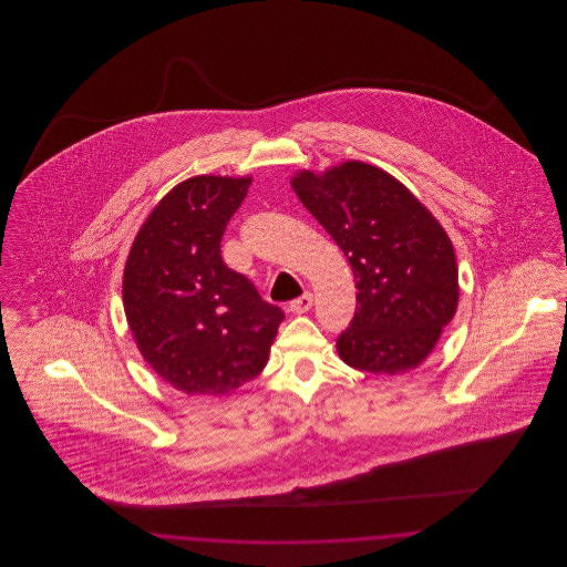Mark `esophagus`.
Instances as JSON below:
<instances>
[{
  "label": "esophagus",
  "instance_id": "obj_1",
  "mask_svg": "<svg viewBox=\"0 0 567 567\" xmlns=\"http://www.w3.org/2000/svg\"><path fill=\"white\" fill-rule=\"evenodd\" d=\"M312 301H315V297H312V293H303V296L297 297V299H293L291 301V312H296V315H303V312H308L310 308H312Z\"/></svg>",
  "mask_w": 567,
  "mask_h": 567
}]
</instances>
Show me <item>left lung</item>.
I'll use <instances>...</instances> for the list:
<instances>
[{"instance_id": "8db88e82", "label": "left lung", "mask_w": 567, "mask_h": 567, "mask_svg": "<svg viewBox=\"0 0 567 567\" xmlns=\"http://www.w3.org/2000/svg\"><path fill=\"white\" fill-rule=\"evenodd\" d=\"M291 185L354 274V317L338 338L342 361L389 377L416 368L457 310V259L442 225L400 181L368 163H342L321 176L299 172Z\"/></svg>"}]
</instances>
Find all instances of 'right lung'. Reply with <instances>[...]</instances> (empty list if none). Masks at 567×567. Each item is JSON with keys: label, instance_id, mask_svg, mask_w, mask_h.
Wrapping results in <instances>:
<instances>
[{"label": "right lung", "instance_id": "add662e5", "mask_svg": "<svg viewBox=\"0 0 567 567\" xmlns=\"http://www.w3.org/2000/svg\"><path fill=\"white\" fill-rule=\"evenodd\" d=\"M250 178L195 176L135 236L123 306L148 365L187 395H225L257 377L285 312L227 268L220 240Z\"/></svg>", "mask_w": 567, "mask_h": 567}]
</instances>
